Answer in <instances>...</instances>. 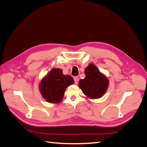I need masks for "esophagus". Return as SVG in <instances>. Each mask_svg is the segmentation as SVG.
Returning <instances> with one entry per match:
<instances>
[{"instance_id":"esophagus-1","label":"esophagus","mask_w":147,"mask_h":147,"mask_svg":"<svg viewBox=\"0 0 147 147\" xmlns=\"http://www.w3.org/2000/svg\"><path fill=\"white\" fill-rule=\"evenodd\" d=\"M74 83H75L76 84H78V81H79L78 77H77V76L74 77Z\"/></svg>"}]
</instances>
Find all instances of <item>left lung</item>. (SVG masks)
Instances as JSON below:
<instances>
[{"label": "left lung", "mask_w": 147, "mask_h": 147, "mask_svg": "<svg viewBox=\"0 0 147 147\" xmlns=\"http://www.w3.org/2000/svg\"><path fill=\"white\" fill-rule=\"evenodd\" d=\"M85 78L79 81V87L83 93L92 99L101 98L107 90L108 78L92 63L85 68Z\"/></svg>", "instance_id": "1"}]
</instances>
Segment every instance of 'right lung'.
<instances>
[{"instance_id": "obj_1", "label": "right lung", "mask_w": 147, "mask_h": 147, "mask_svg": "<svg viewBox=\"0 0 147 147\" xmlns=\"http://www.w3.org/2000/svg\"><path fill=\"white\" fill-rule=\"evenodd\" d=\"M74 83L70 75H64L62 69L54 68L42 80L39 88L47 102L58 103L62 101L66 88Z\"/></svg>"}]
</instances>
